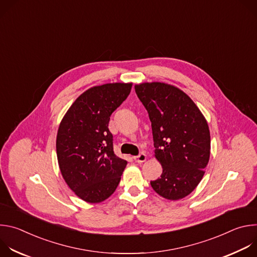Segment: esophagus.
I'll return each instance as SVG.
<instances>
[{"label": "esophagus", "instance_id": "esophagus-1", "mask_svg": "<svg viewBox=\"0 0 257 257\" xmlns=\"http://www.w3.org/2000/svg\"><path fill=\"white\" fill-rule=\"evenodd\" d=\"M134 161H135L136 163H143V162L146 161V155H145L144 153H141V154H139L138 156L134 157Z\"/></svg>", "mask_w": 257, "mask_h": 257}]
</instances>
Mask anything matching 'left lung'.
I'll return each mask as SVG.
<instances>
[{
	"label": "left lung",
	"instance_id": "left-lung-1",
	"mask_svg": "<svg viewBox=\"0 0 257 257\" xmlns=\"http://www.w3.org/2000/svg\"><path fill=\"white\" fill-rule=\"evenodd\" d=\"M152 122L155 156L163 167L151 181L164 198L178 200L199 184L210 155L207 122L194 101L181 89L162 82L135 85Z\"/></svg>",
	"mask_w": 257,
	"mask_h": 257
}]
</instances>
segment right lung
<instances>
[{
	"label": "right lung",
	"instance_id": "add662e5",
	"mask_svg": "<svg viewBox=\"0 0 257 257\" xmlns=\"http://www.w3.org/2000/svg\"><path fill=\"white\" fill-rule=\"evenodd\" d=\"M132 83H106L83 92L62 119L56 141L62 176L89 203L111 196L127 162L114 154L109 117L127 98Z\"/></svg>",
	"mask_w": 257,
	"mask_h": 257
}]
</instances>
